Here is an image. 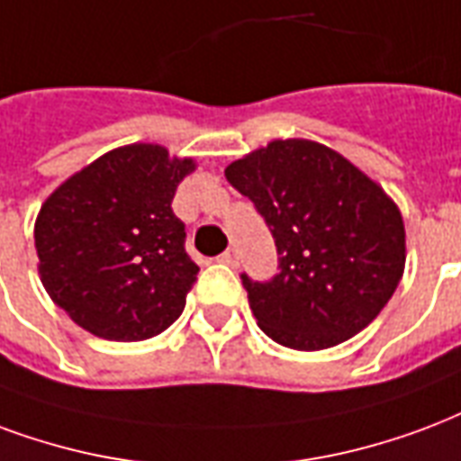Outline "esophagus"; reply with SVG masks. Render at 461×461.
<instances>
[{
	"label": "esophagus",
	"instance_id": "1",
	"mask_svg": "<svg viewBox=\"0 0 461 461\" xmlns=\"http://www.w3.org/2000/svg\"><path fill=\"white\" fill-rule=\"evenodd\" d=\"M220 261L227 266H240V251H237V249H227L220 257Z\"/></svg>",
	"mask_w": 461,
	"mask_h": 461
}]
</instances>
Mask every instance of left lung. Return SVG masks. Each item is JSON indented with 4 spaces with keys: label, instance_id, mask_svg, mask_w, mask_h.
I'll use <instances>...</instances> for the list:
<instances>
[{
    "label": "left lung",
    "instance_id": "8db88e82",
    "mask_svg": "<svg viewBox=\"0 0 461 461\" xmlns=\"http://www.w3.org/2000/svg\"><path fill=\"white\" fill-rule=\"evenodd\" d=\"M271 230L278 274H241L258 327L315 352L349 339L384 310L405 266L403 217L391 197L332 149L285 139L227 166Z\"/></svg>",
    "mask_w": 461,
    "mask_h": 461
}]
</instances>
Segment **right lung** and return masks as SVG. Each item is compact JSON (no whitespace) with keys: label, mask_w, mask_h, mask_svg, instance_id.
<instances>
[{"label":"right lung","mask_w":461,"mask_h":461,"mask_svg":"<svg viewBox=\"0 0 461 461\" xmlns=\"http://www.w3.org/2000/svg\"><path fill=\"white\" fill-rule=\"evenodd\" d=\"M193 168L163 146H122L43 203L33 230L41 283L73 322L141 342L178 320L200 268L170 203Z\"/></svg>","instance_id":"1"}]
</instances>
